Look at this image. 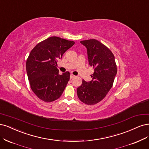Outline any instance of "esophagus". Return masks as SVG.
Wrapping results in <instances>:
<instances>
[{"instance_id": "34e87169", "label": "esophagus", "mask_w": 149, "mask_h": 149, "mask_svg": "<svg viewBox=\"0 0 149 149\" xmlns=\"http://www.w3.org/2000/svg\"><path fill=\"white\" fill-rule=\"evenodd\" d=\"M74 77H75V76H74L73 74H70V79H73V78H74Z\"/></svg>"}]
</instances>
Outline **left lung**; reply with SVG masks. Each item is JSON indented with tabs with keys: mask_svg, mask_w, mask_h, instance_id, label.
Returning a JSON list of instances; mask_svg holds the SVG:
<instances>
[{
	"mask_svg": "<svg viewBox=\"0 0 149 149\" xmlns=\"http://www.w3.org/2000/svg\"><path fill=\"white\" fill-rule=\"evenodd\" d=\"M87 50L89 65L94 69L90 81L82 80L77 93L83 103L93 105L102 101L111 88L117 68L113 52L99 41L91 39L80 41Z\"/></svg>",
	"mask_w": 149,
	"mask_h": 149,
	"instance_id": "8db88e82",
	"label": "left lung"
}]
</instances>
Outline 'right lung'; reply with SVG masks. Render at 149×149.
<instances>
[{
  "instance_id": "1",
  "label": "right lung",
  "mask_w": 149,
  "mask_h": 149,
  "mask_svg": "<svg viewBox=\"0 0 149 149\" xmlns=\"http://www.w3.org/2000/svg\"><path fill=\"white\" fill-rule=\"evenodd\" d=\"M74 44L72 41L51 36L38 43L30 52L26 63L28 80L33 92L44 102H53L63 93L70 73L59 74L57 62Z\"/></svg>"
}]
</instances>
